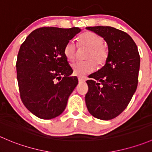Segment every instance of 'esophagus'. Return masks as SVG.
I'll list each match as a JSON object with an SVG mask.
<instances>
[{
    "mask_svg": "<svg viewBox=\"0 0 152 152\" xmlns=\"http://www.w3.org/2000/svg\"><path fill=\"white\" fill-rule=\"evenodd\" d=\"M78 80H79V83H82V82H85V77H81V76H79V77L78 78Z\"/></svg>",
    "mask_w": 152,
    "mask_h": 152,
    "instance_id": "34e87169",
    "label": "esophagus"
}]
</instances>
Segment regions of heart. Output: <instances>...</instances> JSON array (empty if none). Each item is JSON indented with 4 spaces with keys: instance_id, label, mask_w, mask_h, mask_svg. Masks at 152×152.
Instances as JSON below:
<instances>
[{
    "instance_id": "obj_1",
    "label": "heart",
    "mask_w": 152,
    "mask_h": 152,
    "mask_svg": "<svg viewBox=\"0 0 152 152\" xmlns=\"http://www.w3.org/2000/svg\"><path fill=\"white\" fill-rule=\"evenodd\" d=\"M79 47L88 48L85 61H76L72 64V69L75 75L79 76L94 72L96 64L99 67L104 65L108 58V50L103 45L104 39L98 34L91 31H86L81 34L77 39ZM64 55L68 61H73L76 55V46L74 42L70 41L64 48Z\"/></svg>"
}]
</instances>
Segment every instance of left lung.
Masks as SVG:
<instances>
[{
    "mask_svg": "<svg viewBox=\"0 0 152 152\" xmlns=\"http://www.w3.org/2000/svg\"><path fill=\"white\" fill-rule=\"evenodd\" d=\"M104 38L108 58L104 67L89 76L85 102L94 117L109 120L127 107L138 83L140 58L132 37L111 26L87 27Z\"/></svg>",
    "mask_w": 152,
    "mask_h": 152,
    "instance_id": "obj_1",
    "label": "left lung"
}]
</instances>
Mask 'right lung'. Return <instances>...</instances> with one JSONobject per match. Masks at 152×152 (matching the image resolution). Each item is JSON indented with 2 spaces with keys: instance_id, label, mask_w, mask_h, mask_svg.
<instances>
[{
  "instance_id": "right-lung-1",
  "label": "right lung",
  "mask_w": 152,
  "mask_h": 152,
  "mask_svg": "<svg viewBox=\"0 0 152 152\" xmlns=\"http://www.w3.org/2000/svg\"><path fill=\"white\" fill-rule=\"evenodd\" d=\"M80 31L79 27H41L20 45L16 61L20 96L25 107L39 118L59 116L77 85V78L70 76L73 70L64 48Z\"/></svg>"
}]
</instances>
